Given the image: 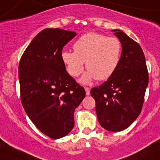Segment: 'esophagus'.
I'll use <instances>...</instances> for the list:
<instances>
[{
    "instance_id": "34e87169",
    "label": "esophagus",
    "mask_w": 160,
    "mask_h": 160,
    "mask_svg": "<svg viewBox=\"0 0 160 160\" xmlns=\"http://www.w3.org/2000/svg\"><path fill=\"white\" fill-rule=\"evenodd\" d=\"M85 93H86V95H89L90 93V88L89 87H85Z\"/></svg>"
}]
</instances>
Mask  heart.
<instances>
[{
    "label": "heart",
    "mask_w": 160,
    "mask_h": 160,
    "mask_svg": "<svg viewBox=\"0 0 160 160\" xmlns=\"http://www.w3.org/2000/svg\"><path fill=\"white\" fill-rule=\"evenodd\" d=\"M74 52L63 51L61 59L68 73L77 77L83 72L84 65L88 72L81 79L82 83H89L93 79L108 80L120 61L121 42L117 37L96 32L85 34L73 45Z\"/></svg>",
    "instance_id": "1"
}]
</instances>
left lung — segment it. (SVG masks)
I'll return each mask as SVG.
<instances>
[{
    "label": "left lung",
    "mask_w": 160,
    "mask_h": 160,
    "mask_svg": "<svg viewBox=\"0 0 160 160\" xmlns=\"http://www.w3.org/2000/svg\"><path fill=\"white\" fill-rule=\"evenodd\" d=\"M122 45L116 70L90 95L95 100L99 123L109 131L127 129L141 112L149 74L144 52L139 44L119 30L112 31Z\"/></svg>",
    "instance_id": "left-lung-1"
}]
</instances>
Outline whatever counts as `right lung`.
<instances>
[{"label": "right lung", "instance_id": "1", "mask_svg": "<svg viewBox=\"0 0 160 160\" xmlns=\"http://www.w3.org/2000/svg\"><path fill=\"white\" fill-rule=\"evenodd\" d=\"M76 36L59 28L41 31L19 63L21 103L36 128L51 139L67 135L74 127V112L85 89L65 70L63 47Z\"/></svg>", "mask_w": 160, "mask_h": 160}]
</instances>
